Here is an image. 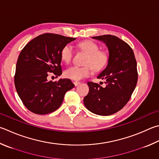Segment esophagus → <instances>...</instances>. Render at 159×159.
Listing matches in <instances>:
<instances>
[{
  "mask_svg": "<svg viewBox=\"0 0 159 159\" xmlns=\"http://www.w3.org/2000/svg\"><path fill=\"white\" fill-rule=\"evenodd\" d=\"M80 83V81H74V84L75 86H78Z\"/></svg>",
  "mask_w": 159,
  "mask_h": 159,
  "instance_id": "esophagus-1",
  "label": "esophagus"
}]
</instances>
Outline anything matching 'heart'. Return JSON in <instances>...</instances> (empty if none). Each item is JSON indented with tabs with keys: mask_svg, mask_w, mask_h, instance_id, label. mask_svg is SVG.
<instances>
[{
	"mask_svg": "<svg viewBox=\"0 0 159 159\" xmlns=\"http://www.w3.org/2000/svg\"><path fill=\"white\" fill-rule=\"evenodd\" d=\"M77 47L87 54L85 60V66L73 65L68 67L64 72L65 77L71 80H80L88 77L92 74L93 69L95 71L102 70L104 68L108 60L107 53L99 51V46L92 41H86L78 44ZM74 55L73 47L70 44L64 46L60 51V58L65 63H70Z\"/></svg>",
	"mask_w": 159,
	"mask_h": 159,
	"instance_id": "b5f03b06",
	"label": "heart"
}]
</instances>
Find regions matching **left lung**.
Returning a JSON list of instances; mask_svg holds the SVG:
<instances>
[{"label": "left lung", "mask_w": 159, "mask_h": 159, "mask_svg": "<svg viewBox=\"0 0 159 159\" xmlns=\"http://www.w3.org/2000/svg\"><path fill=\"white\" fill-rule=\"evenodd\" d=\"M92 38L105 43L109 51L108 65L97 76L106 80V86L88 82L89 90L83 102L89 111L107 116L120 111L131 98L138 81L137 63L132 48L117 37L105 34Z\"/></svg>", "instance_id": "1"}]
</instances>
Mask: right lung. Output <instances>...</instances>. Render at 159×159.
<instances>
[{"label": "right lung", "instance_id": "1", "mask_svg": "<svg viewBox=\"0 0 159 159\" xmlns=\"http://www.w3.org/2000/svg\"><path fill=\"white\" fill-rule=\"evenodd\" d=\"M76 38L45 33L32 39L20 53L14 85L23 103L38 115L53 112L61 106L66 92L74 87L69 79L48 81V72L62 74L60 51Z\"/></svg>", "mask_w": 159, "mask_h": 159}]
</instances>
